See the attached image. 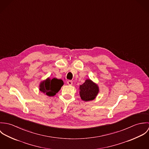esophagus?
I'll return each instance as SVG.
<instances>
[{"label": "esophagus", "instance_id": "34e87169", "mask_svg": "<svg viewBox=\"0 0 149 149\" xmlns=\"http://www.w3.org/2000/svg\"><path fill=\"white\" fill-rule=\"evenodd\" d=\"M67 84L69 85H72L73 84V81L71 80H68L67 81Z\"/></svg>", "mask_w": 149, "mask_h": 149}]
</instances>
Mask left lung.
Instances as JSON below:
<instances>
[{
    "label": "left lung",
    "mask_w": 149,
    "mask_h": 149,
    "mask_svg": "<svg viewBox=\"0 0 149 149\" xmlns=\"http://www.w3.org/2000/svg\"><path fill=\"white\" fill-rule=\"evenodd\" d=\"M79 89L80 97L84 102L94 100L99 92L98 85L90 79H86L82 85H80Z\"/></svg>",
    "instance_id": "obj_1"
}]
</instances>
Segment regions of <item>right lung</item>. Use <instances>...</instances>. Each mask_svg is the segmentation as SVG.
I'll list each match as a JSON object with an SVG mask.
<instances>
[{
	"instance_id": "obj_1",
	"label": "right lung",
	"mask_w": 149,
	"mask_h": 149,
	"mask_svg": "<svg viewBox=\"0 0 149 149\" xmlns=\"http://www.w3.org/2000/svg\"><path fill=\"white\" fill-rule=\"evenodd\" d=\"M63 85L64 82L61 79L56 78L51 79L48 77L40 83L39 89L43 94L48 96H53L60 90Z\"/></svg>"
}]
</instances>
